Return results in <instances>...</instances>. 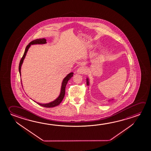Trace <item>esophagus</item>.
Listing matches in <instances>:
<instances>
[{"instance_id":"1","label":"esophagus","mask_w":151,"mask_h":151,"mask_svg":"<svg viewBox=\"0 0 151 151\" xmlns=\"http://www.w3.org/2000/svg\"><path fill=\"white\" fill-rule=\"evenodd\" d=\"M77 72L79 74H84L85 73V68L84 67H79L77 69Z\"/></svg>"}]
</instances>
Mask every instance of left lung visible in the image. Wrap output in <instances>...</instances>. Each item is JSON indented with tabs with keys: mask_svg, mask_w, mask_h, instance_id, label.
Here are the masks:
<instances>
[{
	"mask_svg": "<svg viewBox=\"0 0 151 151\" xmlns=\"http://www.w3.org/2000/svg\"><path fill=\"white\" fill-rule=\"evenodd\" d=\"M87 85H89V81H88V79L87 78Z\"/></svg>",
	"mask_w": 151,
	"mask_h": 151,
	"instance_id": "obj_1",
	"label": "left lung"
}]
</instances>
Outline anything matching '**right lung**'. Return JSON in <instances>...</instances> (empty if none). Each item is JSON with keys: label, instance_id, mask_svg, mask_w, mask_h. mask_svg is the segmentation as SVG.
Returning <instances> with one entry per match:
<instances>
[{"label": "right lung", "instance_id": "1", "mask_svg": "<svg viewBox=\"0 0 151 151\" xmlns=\"http://www.w3.org/2000/svg\"><path fill=\"white\" fill-rule=\"evenodd\" d=\"M46 42H46V40L45 39V38L37 39V40H34L32 41L26 46V49H25V52H24V54L23 55L22 58L20 60L19 65V72L20 76H21V66L22 65L24 60V58H25V56H26V54L27 52L28 49H29L30 46H31V45L44 44H46ZM73 76V73H70L69 74L67 75L66 77H65L64 79H63L62 83L60 93V96L58 97L57 99H55L54 101H52V102H50V103H48V104H40V103H37V104H39L40 105L42 106L45 107H48V108L53 107L56 106L57 105H58L62 102V100L63 99L64 97L65 94V88H66V86L67 85V82L69 81V79L72 78Z\"/></svg>", "mask_w": 151, "mask_h": 151}]
</instances>
